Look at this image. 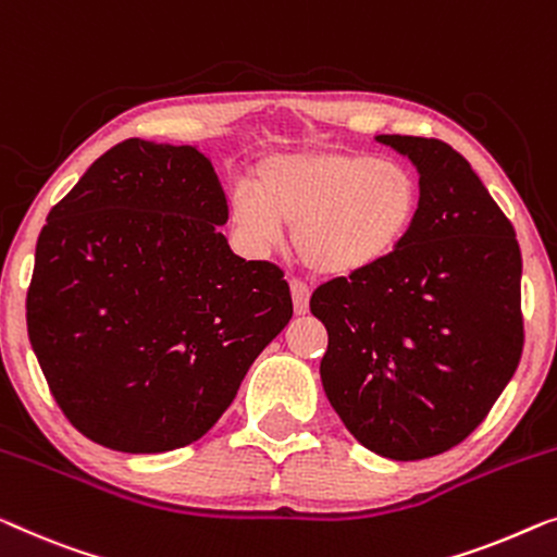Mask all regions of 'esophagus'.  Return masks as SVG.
<instances>
[{"label": "esophagus", "instance_id": "obj_1", "mask_svg": "<svg viewBox=\"0 0 557 557\" xmlns=\"http://www.w3.org/2000/svg\"><path fill=\"white\" fill-rule=\"evenodd\" d=\"M288 286H292L294 311H296V313H306V311H309V296H311L309 284H306V281H301V278H292V281H288Z\"/></svg>", "mask_w": 557, "mask_h": 557}]
</instances>
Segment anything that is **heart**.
Here are the masks:
<instances>
[{
    "label": "heart",
    "instance_id": "obj_1",
    "mask_svg": "<svg viewBox=\"0 0 557 557\" xmlns=\"http://www.w3.org/2000/svg\"><path fill=\"white\" fill-rule=\"evenodd\" d=\"M417 175L405 163L338 148L273 152L253 185L231 193V223L256 251L294 225V248L321 276H349L405 246L419 215Z\"/></svg>",
    "mask_w": 557,
    "mask_h": 557
}]
</instances>
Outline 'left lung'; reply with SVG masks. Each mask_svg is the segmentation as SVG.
Here are the masks:
<instances>
[{
    "label": "left lung",
    "instance_id": "left-lung-1",
    "mask_svg": "<svg viewBox=\"0 0 557 557\" xmlns=\"http://www.w3.org/2000/svg\"><path fill=\"white\" fill-rule=\"evenodd\" d=\"M419 171L405 246L372 269L321 284V382L372 453L412 462L482 424L520 364L522 259L512 223L470 163L434 138L376 135Z\"/></svg>",
    "mask_w": 557,
    "mask_h": 557
}]
</instances>
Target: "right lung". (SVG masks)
<instances>
[{
	"label": "right lung",
	"instance_id": "obj_1",
	"mask_svg": "<svg viewBox=\"0 0 557 557\" xmlns=\"http://www.w3.org/2000/svg\"><path fill=\"white\" fill-rule=\"evenodd\" d=\"M193 145L117 143L47 215L27 334L70 424L133 455L203 437L294 313L284 271L231 251Z\"/></svg>",
	"mask_w": 557,
	"mask_h": 557
}]
</instances>
